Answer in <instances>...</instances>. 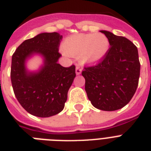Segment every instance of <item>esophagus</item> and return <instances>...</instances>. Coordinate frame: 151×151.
I'll return each mask as SVG.
<instances>
[{"label":"esophagus","mask_w":151,"mask_h":151,"mask_svg":"<svg viewBox=\"0 0 151 151\" xmlns=\"http://www.w3.org/2000/svg\"><path fill=\"white\" fill-rule=\"evenodd\" d=\"M75 72H76V74H77V75H79V74H81V69L80 67L77 66V67H76Z\"/></svg>","instance_id":"1"}]
</instances>
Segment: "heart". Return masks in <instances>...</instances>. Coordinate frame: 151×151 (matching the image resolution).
<instances>
[{"label":"heart","mask_w":151,"mask_h":151,"mask_svg":"<svg viewBox=\"0 0 151 151\" xmlns=\"http://www.w3.org/2000/svg\"><path fill=\"white\" fill-rule=\"evenodd\" d=\"M109 48V40L102 33L73 35L65 38L61 47L65 55L78 58L81 65H94L101 63Z\"/></svg>","instance_id":"heart-1"}]
</instances>
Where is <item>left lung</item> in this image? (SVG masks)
<instances>
[{"mask_svg": "<svg viewBox=\"0 0 151 151\" xmlns=\"http://www.w3.org/2000/svg\"><path fill=\"white\" fill-rule=\"evenodd\" d=\"M110 42V48L102 62L85 68L86 93L96 109L116 111L122 109L134 96L138 87L140 63L138 49L127 38L108 31H101Z\"/></svg>", "mask_w": 151, "mask_h": 151, "instance_id": "1", "label": "left lung"}]
</instances>
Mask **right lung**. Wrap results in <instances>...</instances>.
<instances>
[{
	"instance_id": "add662e5",
	"label": "right lung",
	"mask_w": 151,
	"mask_h": 151,
	"mask_svg": "<svg viewBox=\"0 0 151 151\" xmlns=\"http://www.w3.org/2000/svg\"><path fill=\"white\" fill-rule=\"evenodd\" d=\"M62 39L58 32L40 33L22 42L12 58L15 96L21 106L35 116L46 118L63 111L76 77L74 65L63 67L58 63ZM34 56H40L43 63L38 70L30 71L27 63Z\"/></svg>"
}]
</instances>
